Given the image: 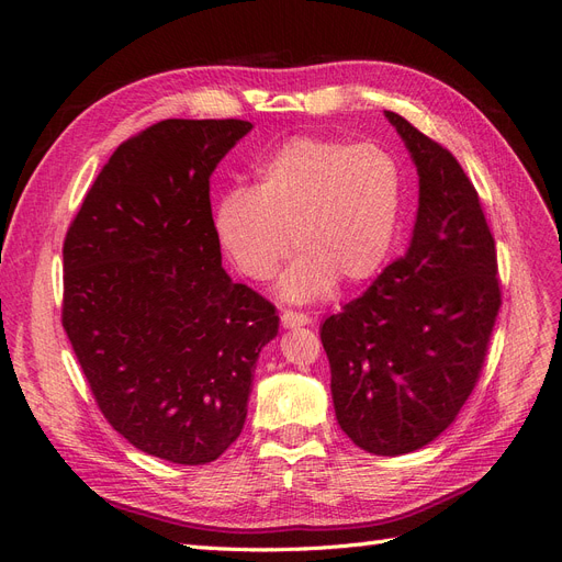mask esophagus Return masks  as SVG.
<instances>
[{
  "label": "esophagus",
  "mask_w": 562,
  "mask_h": 562,
  "mask_svg": "<svg viewBox=\"0 0 562 562\" xmlns=\"http://www.w3.org/2000/svg\"><path fill=\"white\" fill-rule=\"evenodd\" d=\"M312 318L302 312H283L281 314V326L283 328H302V326H310Z\"/></svg>",
  "instance_id": "34e87169"
}]
</instances>
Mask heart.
I'll list each match as a JSON object with an SVG mask.
<instances>
[{
    "instance_id": "heart-1",
    "label": "heart",
    "mask_w": 562,
    "mask_h": 562,
    "mask_svg": "<svg viewBox=\"0 0 562 562\" xmlns=\"http://www.w3.org/2000/svg\"><path fill=\"white\" fill-rule=\"evenodd\" d=\"M401 211L403 171L386 149L302 135L255 166L250 190L220 196L213 234L252 281L274 274L293 244L300 255L277 291L285 302L304 304L328 295L337 279L375 277L394 248Z\"/></svg>"
}]
</instances>
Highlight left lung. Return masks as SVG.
<instances>
[{"label": "left lung", "instance_id": "left-lung-1", "mask_svg": "<svg viewBox=\"0 0 562 562\" xmlns=\"http://www.w3.org/2000/svg\"><path fill=\"white\" fill-rule=\"evenodd\" d=\"M417 168L407 250L328 316L335 417L356 446L396 457L429 446L479 380L502 304L495 239L462 166L396 112H384Z\"/></svg>", "mask_w": 562, "mask_h": 562}]
</instances>
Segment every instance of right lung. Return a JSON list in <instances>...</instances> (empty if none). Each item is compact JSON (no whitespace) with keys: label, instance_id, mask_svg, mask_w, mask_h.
<instances>
[{"label":"right lung","instance_id":"obj_1","mask_svg":"<svg viewBox=\"0 0 562 562\" xmlns=\"http://www.w3.org/2000/svg\"><path fill=\"white\" fill-rule=\"evenodd\" d=\"M252 124L166 119L119 145L63 246V328L131 446L196 467L239 438L279 316L223 269L211 176Z\"/></svg>","mask_w":562,"mask_h":562}]
</instances>
